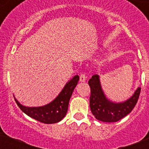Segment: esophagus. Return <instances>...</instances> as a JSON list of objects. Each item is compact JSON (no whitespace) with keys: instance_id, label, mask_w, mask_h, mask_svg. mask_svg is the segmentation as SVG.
Masks as SVG:
<instances>
[{"instance_id":"1","label":"esophagus","mask_w":149,"mask_h":149,"mask_svg":"<svg viewBox=\"0 0 149 149\" xmlns=\"http://www.w3.org/2000/svg\"><path fill=\"white\" fill-rule=\"evenodd\" d=\"M86 77L84 73L81 74V75H80V81H81V82H85V81H86Z\"/></svg>"}]
</instances>
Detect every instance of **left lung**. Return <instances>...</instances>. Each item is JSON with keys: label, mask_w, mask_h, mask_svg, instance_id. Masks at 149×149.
I'll list each match as a JSON object with an SVG mask.
<instances>
[{"label": "left lung", "mask_w": 149, "mask_h": 149, "mask_svg": "<svg viewBox=\"0 0 149 149\" xmlns=\"http://www.w3.org/2000/svg\"><path fill=\"white\" fill-rule=\"evenodd\" d=\"M88 83L91 89L89 98L91 112L98 120L104 122H118L128 115L136 105L141 90V88L138 87L131 98L124 102L116 103L106 97L98 74L93 75Z\"/></svg>", "instance_id": "8db88e82"}]
</instances>
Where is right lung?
Masks as SVG:
<instances>
[{"mask_svg":"<svg viewBox=\"0 0 149 149\" xmlns=\"http://www.w3.org/2000/svg\"><path fill=\"white\" fill-rule=\"evenodd\" d=\"M79 76H74L68 81L58 96L48 104L42 107H25L21 104L15 98L19 108L28 116L45 124H54L65 117L68 111V103L73 91L77 86Z\"/></svg>","mask_w":149,"mask_h":149,"instance_id":"obj_1","label":"right lung"}]
</instances>
